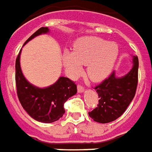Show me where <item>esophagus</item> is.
<instances>
[{
    "instance_id": "obj_1",
    "label": "esophagus",
    "mask_w": 152,
    "mask_h": 152,
    "mask_svg": "<svg viewBox=\"0 0 152 152\" xmlns=\"http://www.w3.org/2000/svg\"><path fill=\"white\" fill-rule=\"evenodd\" d=\"M84 91V87L82 86V85H78V93H82Z\"/></svg>"
}]
</instances>
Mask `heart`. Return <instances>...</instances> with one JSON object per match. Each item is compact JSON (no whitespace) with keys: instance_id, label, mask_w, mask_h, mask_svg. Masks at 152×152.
Returning <instances> with one entry per match:
<instances>
[{"instance_id":"obj_1","label":"heart","mask_w":152,"mask_h":152,"mask_svg":"<svg viewBox=\"0 0 152 152\" xmlns=\"http://www.w3.org/2000/svg\"><path fill=\"white\" fill-rule=\"evenodd\" d=\"M119 55L115 42H109L98 37H84L74 45V51L64 50L62 60L67 74L76 77L83 64L87 65V74L92 81L105 78L112 70Z\"/></svg>"}]
</instances>
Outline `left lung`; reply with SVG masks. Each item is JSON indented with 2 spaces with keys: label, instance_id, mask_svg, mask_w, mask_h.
I'll return each instance as SVG.
<instances>
[{
  "label": "left lung",
  "instance_id": "obj_1",
  "mask_svg": "<svg viewBox=\"0 0 152 152\" xmlns=\"http://www.w3.org/2000/svg\"><path fill=\"white\" fill-rule=\"evenodd\" d=\"M138 74V58L133 56V67L123 77H117L113 72L108 78L97 86L95 90L99 103L88 115L94 121L102 124L112 122L122 115L136 93Z\"/></svg>",
  "mask_w": 152,
  "mask_h": 152
}]
</instances>
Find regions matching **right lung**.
<instances>
[{
	"mask_svg": "<svg viewBox=\"0 0 152 152\" xmlns=\"http://www.w3.org/2000/svg\"><path fill=\"white\" fill-rule=\"evenodd\" d=\"M49 33V28H41L24 42L41 34ZM19 51L15 61V83L17 95L23 108L33 119L42 123H53L65 112L64 102L77 93V86L69 78L60 77L54 84L41 88L27 80L20 67Z\"/></svg>",
	"mask_w": 152,
	"mask_h": 152,
	"instance_id": "1",
	"label": "right lung"
}]
</instances>
